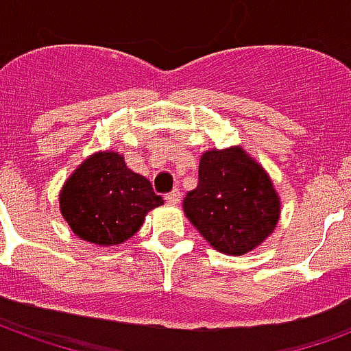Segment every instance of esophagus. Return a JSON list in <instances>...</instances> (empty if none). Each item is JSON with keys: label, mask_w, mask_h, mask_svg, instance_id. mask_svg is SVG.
I'll return each instance as SVG.
<instances>
[{"label": "esophagus", "mask_w": 351, "mask_h": 351, "mask_svg": "<svg viewBox=\"0 0 351 351\" xmlns=\"http://www.w3.org/2000/svg\"><path fill=\"white\" fill-rule=\"evenodd\" d=\"M165 201H167L169 205H178V203H180V191L173 190L171 193H167V195H165Z\"/></svg>", "instance_id": "obj_1"}]
</instances>
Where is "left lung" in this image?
I'll return each mask as SVG.
<instances>
[{"instance_id": "obj_1", "label": "left lung", "mask_w": 351, "mask_h": 351, "mask_svg": "<svg viewBox=\"0 0 351 351\" xmlns=\"http://www.w3.org/2000/svg\"><path fill=\"white\" fill-rule=\"evenodd\" d=\"M182 206L206 243L228 256L258 248L280 218L271 178L241 146L201 156L197 188L184 197Z\"/></svg>"}]
</instances>
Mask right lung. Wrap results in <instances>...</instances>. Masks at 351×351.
<instances>
[{"mask_svg": "<svg viewBox=\"0 0 351 351\" xmlns=\"http://www.w3.org/2000/svg\"><path fill=\"white\" fill-rule=\"evenodd\" d=\"M160 205L148 178L128 169L118 152L90 156L60 191V210L73 233L101 246L128 241Z\"/></svg>", "mask_w": 351, "mask_h": 351, "instance_id": "right-lung-1", "label": "right lung"}]
</instances>
